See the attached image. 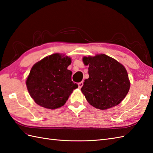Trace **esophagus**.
<instances>
[{
  "instance_id": "1",
  "label": "esophagus",
  "mask_w": 153,
  "mask_h": 153,
  "mask_svg": "<svg viewBox=\"0 0 153 153\" xmlns=\"http://www.w3.org/2000/svg\"><path fill=\"white\" fill-rule=\"evenodd\" d=\"M83 82H79V83H78L79 88H82V87H83Z\"/></svg>"
}]
</instances>
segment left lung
<instances>
[{
    "label": "left lung",
    "instance_id": "8db88e82",
    "mask_svg": "<svg viewBox=\"0 0 153 153\" xmlns=\"http://www.w3.org/2000/svg\"><path fill=\"white\" fill-rule=\"evenodd\" d=\"M83 62L89 66V77L84 82L82 91L90 105L106 110L121 102L130 87L124 66L104 54L85 56Z\"/></svg>",
    "mask_w": 153,
    "mask_h": 153
}]
</instances>
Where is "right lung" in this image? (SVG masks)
<instances>
[{"label": "right lung", "instance_id": "right-lung-1", "mask_svg": "<svg viewBox=\"0 0 153 153\" xmlns=\"http://www.w3.org/2000/svg\"><path fill=\"white\" fill-rule=\"evenodd\" d=\"M70 57L53 54L32 67L26 80L27 90L37 105L48 109L64 105L74 89L78 87L71 81L72 72L68 70Z\"/></svg>", "mask_w": 153, "mask_h": 153}]
</instances>
